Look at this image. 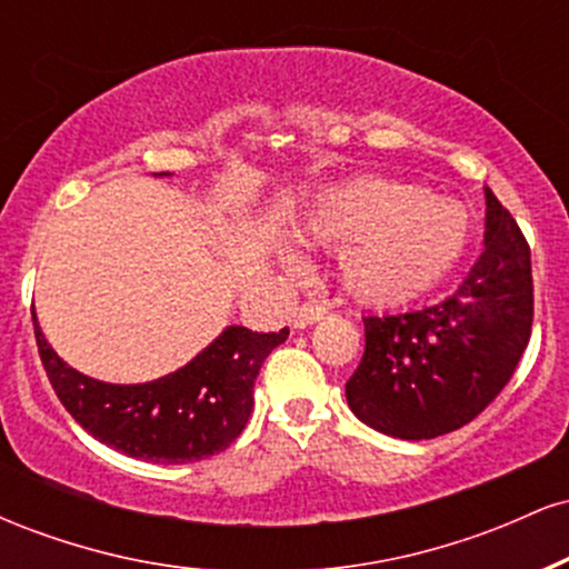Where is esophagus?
<instances>
[{
	"label": "esophagus",
	"mask_w": 569,
	"mask_h": 569,
	"mask_svg": "<svg viewBox=\"0 0 569 569\" xmlns=\"http://www.w3.org/2000/svg\"><path fill=\"white\" fill-rule=\"evenodd\" d=\"M326 316V307L318 305V302H305L302 307H297L291 316V321L297 329H305V326H312L316 321H321Z\"/></svg>",
	"instance_id": "obj_1"
}]
</instances>
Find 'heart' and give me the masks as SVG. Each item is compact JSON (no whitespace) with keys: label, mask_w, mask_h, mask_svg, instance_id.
Segmentation results:
<instances>
[{"label":"heart","mask_w":569,"mask_h":569,"mask_svg":"<svg viewBox=\"0 0 569 569\" xmlns=\"http://www.w3.org/2000/svg\"><path fill=\"white\" fill-rule=\"evenodd\" d=\"M305 243H342L339 276L367 302H401L430 289L466 251L471 219L426 187L363 179L329 189L299 224Z\"/></svg>","instance_id":"obj_1"}]
</instances>
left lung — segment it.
<instances>
[{
    "label": "left lung",
    "mask_w": 569,
    "mask_h": 569,
    "mask_svg": "<svg viewBox=\"0 0 569 569\" xmlns=\"http://www.w3.org/2000/svg\"><path fill=\"white\" fill-rule=\"evenodd\" d=\"M530 243L487 189L485 251L441 302L367 316V348L345 385L352 415L396 439L452 433L506 388L532 335Z\"/></svg>",
    "instance_id": "8db88e82"
}]
</instances>
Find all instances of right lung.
Segmentation results:
<instances>
[{
    "label": "right lung",
    "instance_id": "add662e5",
    "mask_svg": "<svg viewBox=\"0 0 569 569\" xmlns=\"http://www.w3.org/2000/svg\"><path fill=\"white\" fill-rule=\"evenodd\" d=\"M34 337L58 401L80 426L117 452L149 462H192L224 452L243 433L253 409V382L264 358L289 329L259 335L230 326L194 361L143 385H107L80 375Z\"/></svg>",
    "mask_w": 569,
    "mask_h": 569
}]
</instances>
